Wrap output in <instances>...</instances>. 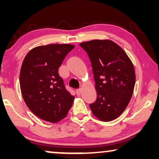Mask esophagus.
<instances>
[{
  "label": "esophagus",
  "mask_w": 159,
  "mask_h": 159,
  "mask_svg": "<svg viewBox=\"0 0 159 159\" xmlns=\"http://www.w3.org/2000/svg\"><path fill=\"white\" fill-rule=\"evenodd\" d=\"M76 93H77V95H80V94H81V89H77L76 90Z\"/></svg>",
  "instance_id": "obj_1"
}]
</instances>
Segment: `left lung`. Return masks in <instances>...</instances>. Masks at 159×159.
<instances>
[{
    "label": "left lung",
    "instance_id": "left-lung-1",
    "mask_svg": "<svg viewBox=\"0 0 159 159\" xmlns=\"http://www.w3.org/2000/svg\"><path fill=\"white\" fill-rule=\"evenodd\" d=\"M92 66L97 99L90 104L100 120L109 121L122 114L129 103L134 84V66L125 51L108 40H94L80 44Z\"/></svg>",
    "mask_w": 159,
    "mask_h": 159
}]
</instances>
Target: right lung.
<instances>
[{
	"instance_id": "right-lung-1",
	"label": "right lung",
	"mask_w": 159,
	"mask_h": 159,
	"mask_svg": "<svg viewBox=\"0 0 159 159\" xmlns=\"http://www.w3.org/2000/svg\"><path fill=\"white\" fill-rule=\"evenodd\" d=\"M75 48L69 44H51L32 49L21 67L19 82L24 101L34 115L49 122L66 117L75 96L66 89L58 68Z\"/></svg>"
}]
</instances>
